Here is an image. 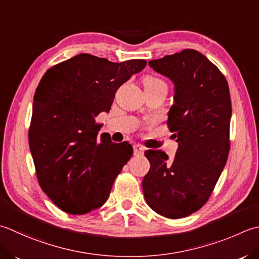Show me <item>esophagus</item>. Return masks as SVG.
Listing matches in <instances>:
<instances>
[{
    "instance_id": "1",
    "label": "esophagus",
    "mask_w": 259,
    "mask_h": 259,
    "mask_svg": "<svg viewBox=\"0 0 259 259\" xmlns=\"http://www.w3.org/2000/svg\"><path fill=\"white\" fill-rule=\"evenodd\" d=\"M144 151H145V148H144L143 146H139V145H135V146H134V154H135L136 156L143 155Z\"/></svg>"
}]
</instances>
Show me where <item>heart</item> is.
I'll return each instance as SVG.
<instances>
[{
    "label": "heart",
    "instance_id": "obj_1",
    "mask_svg": "<svg viewBox=\"0 0 259 259\" xmlns=\"http://www.w3.org/2000/svg\"><path fill=\"white\" fill-rule=\"evenodd\" d=\"M144 85L145 86H157V88H165L166 89V84L163 80L154 77V76H146L144 78Z\"/></svg>",
    "mask_w": 259,
    "mask_h": 259
}]
</instances>
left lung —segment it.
Segmentation results:
<instances>
[{"label": "left lung", "mask_w": 259, "mask_h": 259, "mask_svg": "<svg viewBox=\"0 0 259 259\" xmlns=\"http://www.w3.org/2000/svg\"><path fill=\"white\" fill-rule=\"evenodd\" d=\"M148 64L174 84L167 125L179 147L171 160L161 150L145 151L150 168L143 181L144 196L158 214L180 219L205 204L226 166L230 148L229 86L219 68L194 49Z\"/></svg>", "instance_id": "left-lung-1"}]
</instances>
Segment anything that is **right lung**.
Segmentation results:
<instances>
[{
	"instance_id": "right-lung-1",
	"label": "right lung",
	"mask_w": 259,
	"mask_h": 259,
	"mask_svg": "<svg viewBox=\"0 0 259 259\" xmlns=\"http://www.w3.org/2000/svg\"><path fill=\"white\" fill-rule=\"evenodd\" d=\"M147 65L112 63L79 54L49 68L35 90L29 145L42 191L59 209L85 214L102 206L133 156L126 141L102 134L95 116L109 112L114 94Z\"/></svg>"
}]
</instances>
